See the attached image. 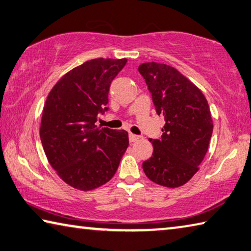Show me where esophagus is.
Returning a JSON list of instances; mask_svg holds the SVG:
<instances>
[{"instance_id": "1", "label": "esophagus", "mask_w": 251, "mask_h": 251, "mask_svg": "<svg viewBox=\"0 0 251 251\" xmlns=\"http://www.w3.org/2000/svg\"><path fill=\"white\" fill-rule=\"evenodd\" d=\"M140 138V136L135 135V134H129V141L130 143H134V141H137Z\"/></svg>"}]
</instances>
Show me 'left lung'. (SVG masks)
<instances>
[{"instance_id":"8db88e82","label":"left lung","mask_w":251,"mask_h":251,"mask_svg":"<svg viewBox=\"0 0 251 251\" xmlns=\"http://www.w3.org/2000/svg\"><path fill=\"white\" fill-rule=\"evenodd\" d=\"M158 115L166 124L152 139V156L143 162L145 175L167 188L185 184L199 170L213 134V121L203 93L173 67L146 62L138 67Z\"/></svg>"}]
</instances>
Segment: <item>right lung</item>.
<instances>
[{
	"instance_id": "right-lung-1",
	"label": "right lung",
	"mask_w": 251,
	"mask_h": 251,
	"mask_svg": "<svg viewBox=\"0 0 251 251\" xmlns=\"http://www.w3.org/2000/svg\"><path fill=\"white\" fill-rule=\"evenodd\" d=\"M127 59H92L68 72L48 94L40 140L48 161L72 188L90 191L110 181L128 147L125 130L95 125L108 111V91Z\"/></svg>"
}]
</instances>
